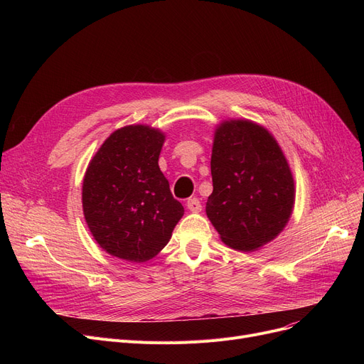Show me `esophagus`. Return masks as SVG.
<instances>
[{
  "mask_svg": "<svg viewBox=\"0 0 364 364\" xmlns=\"http://www.w3.org/2000/svg\"><path fill=\"white\" fill-rule=\"evenodd\" d=\"M187 208L190 209L192 213H200L202 211V203L198 198H192L187 200Z\"/></svg>",
  "mask_w": 364,
  "mask_h": 364,
  "instance_id": "esophagus-1",
  "label": "esophagus"
}]
</instances>
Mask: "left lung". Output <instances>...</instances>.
Wrapping results in <instances>:
<instances>
[{
    "label": "left lung",
    "instance_id": "obj_1",
    "mask_svg": "<svg viewBox=\"0 0 364 364\" xmlns=\"http://www.w3.org/2000/svg\"><path fill=\"white\" fill-rule=\"evenodd\" d=\"M211 174L214 190L206 215L225 245L255 251L288 224L295 203L294 177L264 127L245 119L221 122L214 136Z\"/></svg>",
    "mask_w": 364,
    "mask_h": 364
}]
</instances>
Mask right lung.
Returning <instances> with one entry per match:
<instances>
[{
  "label": "right lung",
  "mask_w": 364,
  "mask_h": 364,
  "mask_svg": "<svg viewBox=\"0 0 364 364\" xmlns=\"http://www.w3.org/2000/svg\"><path fill=\"white\" fill-rule=\"evenodd\" d=\"M164 140V132L147 125L119 128L85 171L84 217L113 257L144 262L158 255L184 214L158 165Z\"/></svg>",
  "instance_id": "add662e5"
}]
</instances>
